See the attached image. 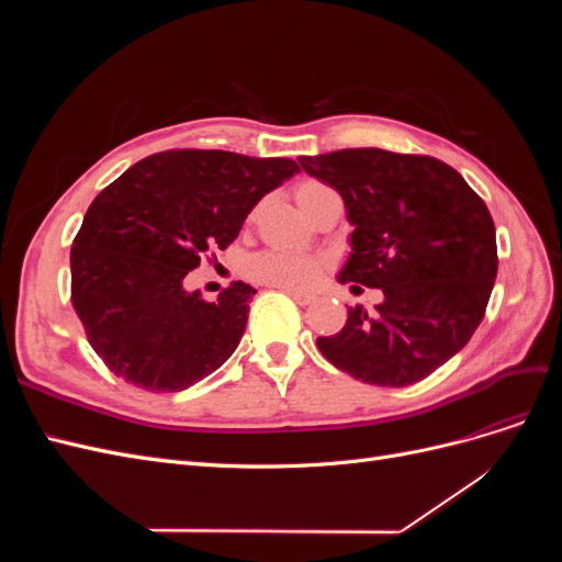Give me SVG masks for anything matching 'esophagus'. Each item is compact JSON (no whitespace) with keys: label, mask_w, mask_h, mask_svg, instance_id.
I'll list each match as a JSON object with an SVG mask.
<instances>
[{"label":"esophagus","mask_w":562,"mask_h":562,"mask_svg":"<svg viewBox=\"0 0 562 562\" xmlns=\"http://www.w3.org/2000/svg\"><path fill=\"white\" fill-rule=\"evenodd\" d=\"M283 293L291 295L300 304V307H307V304H312L316 300L312 293H300V291H283Z\"/></svg>","instance_id":"obj_1"}]
</instances>
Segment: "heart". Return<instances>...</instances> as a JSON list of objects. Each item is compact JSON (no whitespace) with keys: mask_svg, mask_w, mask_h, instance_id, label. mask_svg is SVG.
Here are the masks:
<instances>
[{"mask_svg":"<svg viewBox=\"0 0 562 562\" xmlns=\"http://www.w3.org/2000/svg\"><path fill=\"white\" fill-rule=\"evenodd\" d=\"M333 190L318 180H302L295 184V201L304 213H312L314 203ZM326 269V262L312 255H295L281 250H262L255 252L246 262V274L265 285L281 288V291H307Z\"/></svg>","mask_w":562,"mask_h":562,"instance_id":"obj_1","label":"heart"}]
</instances>
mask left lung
I'll return each instance as SVG.
<instances>
[{"label": "left lung", "instance_id": "1", "mask_svg": "<svg viewBox=\"0 0 562 562\" xmlns=\"http://www.w3.org/2000/svg\"><path fill=\"white\" fill-rule=\"evenodd\" d=\"M310 176L345 199L351 252L339 283L382 288L368 314L318 337L326 359L378 386L415 384L450 361L485 316L497 277L495 223L452 166L378 147L300 157Z\"/></svg>", "mask_w": 562, "mask_h": 562}]
</instances>
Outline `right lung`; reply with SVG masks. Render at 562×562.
Wrapping results in <instances>:
<instances>
[{
    "instance_id": "add662e5",
    "label": "right lung",
    "mask_w": 562,
    "mask_h": 562,
    "mask_svg": "<svg viewBox=\"0 0 562 562\" xmlns=\"http://www.w3.org/2000/svg\"><path fill=\"white\" fill-rule=\"evenodd\" d=\"M297 171L281 157L168 149L93 199L70 250L72 307L116 378L168 394L229 359L258 291L234 281L206 302L182 279L201 255L225 250L255 203Z\"/></svg>"
}]
</instances>
